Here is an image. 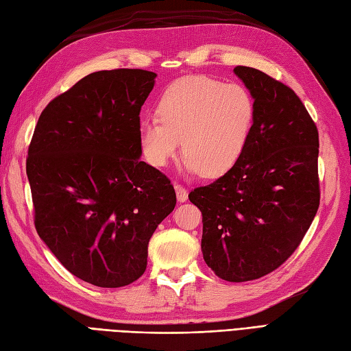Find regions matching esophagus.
<instances>
[{
  "label": "esophagus",
  "mask_w": 351,
  "mask_h": 351,
  "mask_svg": "<svg viewBox=\"0 0 351 351\" xmlns=\"http://www.w3.org/2000/svg\"><path fill=\"white\" fill-rule=\"evenodd\" d=\"M174 189H176V193H177V201H178V202H184V201L187 199V191H186V187L182 186V184L176 183Z\"/></svg>",
  "instance_id": "34e87169"
}]
</instances>
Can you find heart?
<instances>
[{"label":"heart","instance_id":"b5f03b06","mask_svg":"<svg viewBox=\"0 0 351 351\" xmlns=\"http://www.w3.org/2000/svg\"><path fill=\"white\" fill-rule=\"evenodd\" d=\"M159 117L143 119L138 136L144 158L164 168L180 146L183 168L205 177L225 174L241 158L256 121V102L241 83L207 75L178 79L159 101Z\"/></svg>","mask_w":351,"mask_h":351}]
</instances>
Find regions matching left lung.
I'll use <instances>...</instances> for the list:
<instances>
[{"label":"left lung","instance_id":"1","mask_svg":"<svg viewBox=\"0 0 351 351\" xmlns=\"http://www.w3.org/2000/svg\"><path fill=\"white\" fill-rule=\"evenodd\" d=\"M234 73L252 92L256 121L241 158L226 174L196 187L205 263L226 281L261 278L301 244L320 204L319 132L302 101L256 68Z\"/></svg>","mask_w":351,"mask_h":351}]
</instances>
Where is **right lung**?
Here are the masks:
<instances>
[{"label":"right lung","instance_id":"right-lung-1","mask_svg":"<svg viewBox=\"0 0 351 351\" xmlns=\"http://www.w3.org/2000/svg\"><path fill=\"white\" fill-rule=\"evenodd\" d=\"M146 70L97 71L47 104L28 149L40 238L73 276L122 287L147 267V245L176 207L169 178L140 159Z\"/></svg>","mask_w":351,"mask_h":351}]
</instances>
